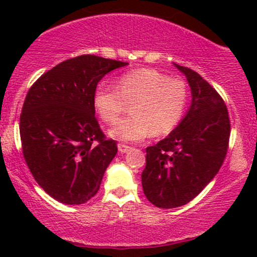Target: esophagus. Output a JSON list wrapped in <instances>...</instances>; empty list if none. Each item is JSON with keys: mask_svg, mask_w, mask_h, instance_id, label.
I'll return each mask as SVG.
<instances>
[{"mask_svg": "<svg viewBox=\"0 0 257 257\" xmlns=\"http://www.w3.org/2000/svg\"><path fill=\"white\" fill-rule=\"evenodd\" d=\"M129 150H131V146L124 145V144H118V151H119L120 153L128 152Z\"/></svg>", "mask_w": 257, "mask_h": 257, "instance_id": "obj_1", "label": "esophagus"}]
</instances>
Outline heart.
I'll list each match as a JSON object with an SVG mask.
<instances>
[{
    "mask_svg": "<svg viewBox=\"0 0 257 257\" xmlns=\"http://www.w3.org/2000/svg\"><path fill=\"white\" fill-rule=\"evenodd\" d=\"M188 102L184 81L170 78L153 69L128 71L117 78V87L100 84L94 94V107L100 118L113 123L133 103V116L114 123L110 135L132 143L147 135L168 134L179 124Z\"/></svg>",
    "mask_w": 257,
    "mask_h": 257,
    "instance_id": "b5f03b06",
    "label": "heart"
}]
</instances>
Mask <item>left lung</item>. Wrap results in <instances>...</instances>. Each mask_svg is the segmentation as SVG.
<instances>
[{"mask_svg": "<svg viewBox=\"0 0 257 257\" xmlns=\"http://www.w3.org/2000/svg\"><path fill=\"white\" fill-rule=\"evenodd\" d=\"M175 66L187 78L192 102L166 139L147 147L141 174L146 198L162 209L187 204L202 192L222 166L231 133L220 94L196 71Z\"/></svg>", "mask_w": 257, "mask_h": 257, "instance_id": "1", "label": "left lung"}]
</instances>
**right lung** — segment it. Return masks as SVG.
<instances>
[{
    "label": "right lung",
    "mask_w": 257,
    "mask_h": 257,
    "mask_svg": "<svg viewBox=\"0 0 257 257\" xmlns=\"http://www.w3.org/2000/svg\"><path fill=\"white\" fill-rule=\"evenodd\" d=\"M128 63L84 54L31 85L20 114L23 155L37 184L64 204L88 202L117 153L95 117L94 94L106 73Z\"/></svg>",
    "instance_id": "obj_1"
}]
</instances>
